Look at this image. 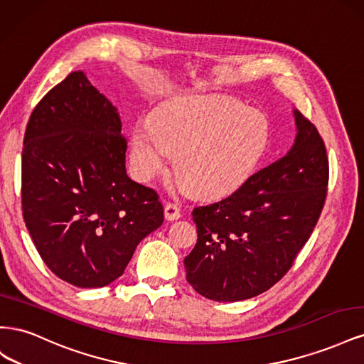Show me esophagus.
Returning <instances> with one entry per match:
<instances>
[{"mask_svg": "<svg viewBox=\"0 0 364 364\" xmlns=\"http://www.w3.org/2000/svg\"><path fill=\"white\" fill-rule=\"evenodd\" d=\"M181 206L179 205H176V203H171V202H168V203H165V218L167 220H178V218H181Z\"/></svg>", "mask_w": 364, "mask_h": 364, "instance_id": "34e87169", "label": "esophagus"}]
</instances>
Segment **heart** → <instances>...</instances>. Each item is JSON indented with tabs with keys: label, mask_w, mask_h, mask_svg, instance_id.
I'll return each instance as SVG.
<instances>
[{
	"label": "heart",
	"mask_w": 364,
	"mask_h": 364,
	"mask_svg": "<svg viewBox=\"0 0 364 364\" xmlns=\"http://www.w3.org/2000/svg\"><path fill=\"white\" fill-rule=\"evenodd\" d=\"M269 141L267 121L220 95L182 97L136 124L132 168L141 181L156 176L179 149L181 182L206 197L232 193L255 170Z\"/></svg>",
	"instance_id": "obj_1"
}]
</instances>
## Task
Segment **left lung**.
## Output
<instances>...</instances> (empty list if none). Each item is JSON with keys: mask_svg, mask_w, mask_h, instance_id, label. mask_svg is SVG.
Instances as JSON below:
<instances>
[{"mask_svg": "<svg viewBox=\"0 0 364 364\" xmlns=\"http://www.w3.org/2000/svg\"><path fill=\"white\" fill-rule=\"evenodd\" d=\"M297 135L279 161L252 174L223 200L197 206V243L186 281L208 299L235 302L273 287L287 273L323 209L329 165L316 126L294 111Z\"/></svg>", "mask_w": 364, "mask_h": 364, "instance_id": "1", "label": "left lung"}]
</instances>
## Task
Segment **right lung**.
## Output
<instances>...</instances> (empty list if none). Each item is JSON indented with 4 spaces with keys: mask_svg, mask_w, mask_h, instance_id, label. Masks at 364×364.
Here are the masks:
<instances>
[{
    "mask_svg": "<svg viewBox=\"0 0 364 364\" xmlns=\"http://www.w3.org/2000/svg\"><path fill=\"white\" fill-rule=\"evenodd\" d=\"M127 139L117 107L82 71L53 87L24 135V222L41 258L75 287L124 273L139 241L164 222L155 190L126 174Z\"/></svg>",
    "mask_w": 364,
    "mask_h": 364,
    "instance_id": "1",
    "label": "right lung"
}]
</instances>
